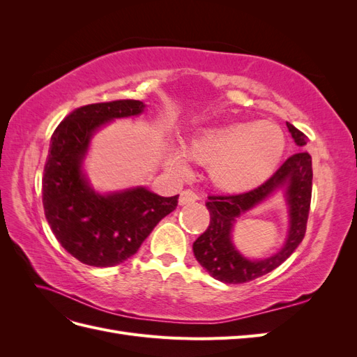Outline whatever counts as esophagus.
Returning <instances> with one entry per match:
<instances>
[{"instance_id": "obj_1", "label": "esophagus", "mask_w": 357, "mask_h": 357, "mask_svg": "<svg viewBox=\"0 0 357 357\" xmlns=\"http://www.w3.org/2000/svg\"><path fill=\"white\" fill-rule=\"evenodd\" d=\"M198 199V195L193 190H190V189H186V190H183L181 193H180V198H178V204L180 205H186V204H192V202H195Z\"/></svg>"}]
</instances>
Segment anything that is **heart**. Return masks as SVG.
Returning <instances> with one entry per match:
<instances>
[{
  "label": "heart",
  "mask_w": 357,
  "mask_h": 357,
  "mask_svg": "<svg viewBox=\"0 0 357 357\" xmlns=\"http://www.w3.org/2000/svg\"><path fill=\"white\" fill-rule=\"evenodd\" d=\"M284 149V134L274 122H240L199 129L186 143L185 152L171 150L168 164L181 171L189 156L208 165L215 188L238 193L262 185L278 167Z\"/></svg>",
  "instance_id": "obj_1"
}]
</instances>
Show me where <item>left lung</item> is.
I'll use <instances>...</instances> for the list:
<instances>
[{
    "label": "left lung",
    "instance_id": "obj_1",
    "mask_svg": "<svg viewBox=\"0 0 357 357\" xmlns=\"http://www.w3.org/2000/svg\"><path fill=\"white\" fill-rule=\"evenodd\" d=\"M295 143L302 147L308 138L298 128L287 122ZM287 185L291 205V231L285 247L277 255L264 261H248L234 250L230 243V228L241 213L266 199L280 185ZM312 190L311 156L301 152L289 156L283 165L261 186L232 195H210L207 210L210 225L193 243V255L204 269L215 280L228 284L248 283L252 280L271 273L296 250L304 240Z\"/></svg>",
    "mask_w": 357,
    "mask_h": 357
}]
</instances>
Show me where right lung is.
Instances as JSON below:
<instances>
[{"label":"right lung","instance_id":"1","mask_svg":"<svg viewBox=\"0 0 357 357\" xmlns=\"http://www.w3.org/2000/svg\"><path fill=\"white\" fill-rule=\"evenodd\" d=\"M143 109L137 100L88 104L71 112L52 134L43 172V207L56 240L86 265L122 264L178 204V195L159 197L144 188L98 195L82 174V159L96 129Z\"/></svg>","mask_w":357,"mask_h":357}]
</instances>
